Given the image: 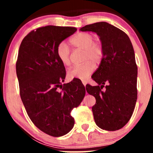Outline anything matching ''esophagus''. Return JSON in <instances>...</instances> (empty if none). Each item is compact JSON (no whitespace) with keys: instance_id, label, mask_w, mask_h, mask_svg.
Masks as SVG:
<instances>
[{"instance_id":"obj_1","label":"esophagus","mask_w":153,"mask_h":153,"mask_svg":"<svg viewBox=\"0 0 153 153\" xmlns=\"http://www.w3.org/2000/svg\"><path fill=\"white\" fill-rule=\"evenodd\" d=\"M82 82L84 85H86V81H85V80H82Z\"/></svg>"}]
</instances>
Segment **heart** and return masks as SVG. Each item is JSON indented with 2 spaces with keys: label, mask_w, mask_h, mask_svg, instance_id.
<instances>
[{
  "label": "heart",
  "mask_w": 153,
  "mask_h": 153,
  "mask_svg": "<svg viewBox=\"0 0 153 153\" xmlns=\"http://www.w3.org/2000/svg\"><path fill=\"white\" fill-rule=\"evenodd\" d=\"M71 43L75 48L83 50L82 62L80 65H75L70 68L68 76L70 78H79L81 80L87 78L94 71L95 65L102 60L104 49L100 42L94 41V35L88 32L79 33L71 38ZM57 58L65 66L71 64V51L65 42H60L56 49Z\"/></svg>",
  "instance_id": "heart-1"
}]
</instances>
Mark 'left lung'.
<instances>
[{"label": "left lung", "mask_w": 153, "mask_h": 153, "mask_svg": "<svg viewBox=\"0 0 153 153\" xmlns=\"http://www.w3.org/2000/svg\"><path fill=\"white\" fill-rule=\"evenodd\" d=\"M80 31L96 32L104 49L101 64L91 77L99 85L85 86L96 99L92 107L95 122L102 129L118 130L130 119L137 99V66L132 45L125 32L106 22L88 24Z\"/></svg>", "instance_id": "left-lung-1"}]
</instances>
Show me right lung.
<instances>
[{"mask_svg":"<svg viewBox=\"0 0 153 153\" xmlns=\"http://www.w3.org/2000/svg\"><path fill=\"white\" fill-rule=\"evenodd\" d=\"M76 31L71 26L37 28L24 38L19 50L16 69L21 99L34 125L52 137L73 129L71 112L85 94L84 85L74 79L62 85L66 71L56 54L57 45Z\"/></svg>","mask_w":153,"mask_h":153,"instance_id":"obj_1","label":"right lung"}]
</instances>
